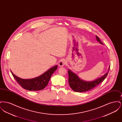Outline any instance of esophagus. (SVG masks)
<instances>
[{"instance_id": "esophagus-1", "label": "esophagus", "mask_w": 122, "mask_h": 122, "mask_svg": "<svg viewBox=\"0 0 122 122\" xmlns=\"http://www.w3.org/2000/svg\"><path fill=\"white\" fill-rule=\"evenodd\" d=\"M65 64H66V61H65V60L62 59V60H61L59 61L58 64H59V66H60V67H63V66H64V65Z\"/></svg>"}]
</instances>
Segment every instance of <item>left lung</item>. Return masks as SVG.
I'll use <instances>...</instances> for the list:
<instances>
[{
  "label": "left lung",
  "mask_w": 122,
  "mask_h": 122,
  "mask_svg": "<svg viewBox=\"0 0 122 122\" xmlns=\"http://www.w3.org/2000/svg\"><path fill=\"white\" fill-rule=\"evenodd\" d=\"M96 37L97 41L101 44H103L98 36H96ZM110 66L109 67L108 72L104 76L94 81L91 82H86L81 80L76 75L69 70V83L70 87L74 91L77 92H84L91 90L104 80L108 75L110 70Z\"/></svg>",
  "instance_id": "left-lung-1"
}]
</instances>
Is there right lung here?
Wrapping results in <instances>:
<instances>
[{
  "label": "right lung",
  "mask_w": 122,
  "mask_h": 122,
  "mask_svg": "<svg viewBox=\"0 0 122 122\" xmlns=\"http://www.w3.org/2000/svg\"><path fill=\"white\" fill-rule=\"evenodd\" d=\"M57 65L52 67L41 76L31 79H20L11 72L15 81L23 88L28 91H37L43 90L47 85L51 76L57 70Z\"/></svg>",
  "instance_id": "add662e5"
}]
</instances>
